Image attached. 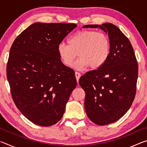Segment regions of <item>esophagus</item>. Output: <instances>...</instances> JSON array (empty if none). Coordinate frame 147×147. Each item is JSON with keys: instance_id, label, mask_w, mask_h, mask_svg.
<instances>
[{"instance_id": "esophagus-1", "label": "esophagus", "mask_w": 147, "mask_h": 147, "mask_svg": "<svg viewBox=\"0 0 147 147\" xmlns=\"http://www.w3.org/2000/svg\"><path fill=\"white\" fill-rule=\"evenodd\" d=\"M80 76H81L80 73H78V72H75V76H76L77 82L79 81V79H80Z\"/></svg>"}]
</instances>
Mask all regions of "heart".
Wrapping results in <instances>:
<instances>
[{
    "instance_id": "obj_1",
    "label": "heart",
    "mask_w": 147,
    "mask_h": 147,
    "mask_svg": "<svg viewBox=\"0 0 147 147\" xmlns=\"http://www.w3.org/2000/svg\"><path fill=\"white\" fill-rule=\"evenodd\" d=\"M59 58L65 65L70 67L77 56L79 58L73 67L82 70L89 67L98 69L106 63L111 54V42L106 34L94 30L76 32L68 39V43L61 42L58 46Z\"/></svg>"
}]
</instances>
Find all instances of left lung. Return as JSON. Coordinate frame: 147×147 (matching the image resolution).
Masks as SVG:
<instances>
[{
    "instance_id": "left-lung-1",
    "label": "left lung",
    "mask_w": 147,
    "mask_h": 147,
    "mask_svg": "<svg viewBox=\"0 0 147 147\" xmlns=\"http://www.w3.org/2000/svg\"><path fill=\"white\" fill-rule=\"evenodd\" d=\"M83 28H100L108 33L110 39L111 54L106 63L79 80L86 93L87 115L98 125H107L121 119L132 104L138 65L130 41L115 25L108 23Z\"/></svg>"
}]
</instances>
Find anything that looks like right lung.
Returning a JSON list of instances; mask_svg holds the SVG:
<instances>
[{
    "label": "right lung",
    "mask_w": 147,
    "mask_h": 147,
    "mask_svg": "<svg viewBox=\"0 0 147 147\" xmlns=\"http://www.w3.org/2000/svg\"><path fill=\"white\" fill-rule=\"evenodd\" d=\"M73 23L31 24L15 39L7 63L12 98L22 114L39 126L60 120L77 82L59 58L58 46Z\"/></svg>",
    "instance_id": "obj_1"
}]
</instances>
